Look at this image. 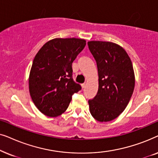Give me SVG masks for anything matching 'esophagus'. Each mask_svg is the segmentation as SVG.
Wrapping results in <instances>:
<instances>
[{"mask_svg": "<svg viewBox=\"0 0 158 158\" xmlns=\"http://www.w3.org/2000/svg\"><path fill=\"white\" fill-rule=\"evenodd\" d=\"M85 85H86V84L85 83H83V84H81V86H82V88H84L85 87Z\"/></svg>", "mask_w": 158, "mask_h": 158, "instance_id": "obj_1", "label": "esophagus"}]
</instances>
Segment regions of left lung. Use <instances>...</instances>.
Returning <instances> with one entry per match:
<instances>
[{
	"label": "left lung",
	"instance_id": "left-lung-1",
	"mask_svg": "<svg viewBox=\"0 0 158 158\" xmlns=\"http://www.w3.org/2000/svg\"><path fill=\"white\" fill-rule=\"evenodd\" d=\"M88 45L98 74V93L88 101L90 112L98 122H109L124 111L132 96V63L126 51L113 42L91 41Z\"/></svg>",
	"mask_w": 158,
	"mask_h": 158
}]
</instances>
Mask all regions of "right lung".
Listing matches in <instances>:
<instances>
[{
	"mask_svg": "<svg viewBox=\"0 0 158 158\" xmlns=\"http://www.w3.org/2000/svg\"><path fill=\"white\" fill-rule=\"evenodd\" d=\"M85 44L81 39H54L36 55L30 71L29 93L34 105L44 115H61L73 95L81 90L73 79L72 64Z\"/></svg>",
	"mask_w": 158,
	"mask_h": 158,
	"instance_id": "obj_1",
	"label": "right lung"
}]
</instances>
